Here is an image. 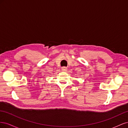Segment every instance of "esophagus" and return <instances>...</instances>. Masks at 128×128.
<instances>
[{
  "mask_svg": "<svg viewBox=\"0 0 128 128\" xmlns=\"http://www.w3.org/2000/svg\"><path fill=\"white\" fill-rule=\"evenodd\" d=\"M61 70H62V71H63V72H66L67 70V68L65 67H63L61 68Z\"/></svg>",
  "mask_w": 128,
  "mask_h": 128,
  "instance_id": "esophagus-1",
  "label": "esophagus"
}]
</instances>
